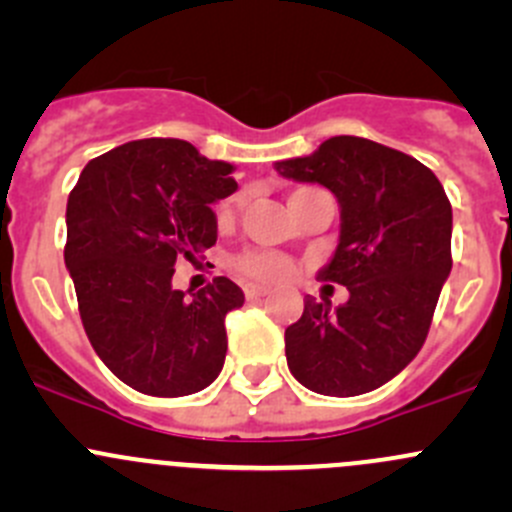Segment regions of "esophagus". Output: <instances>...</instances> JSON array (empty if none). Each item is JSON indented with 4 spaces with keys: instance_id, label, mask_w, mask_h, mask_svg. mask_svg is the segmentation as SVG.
<instances>
[{
    "instance_id": "esophagus-1",
    "label": "esophagus",
    "mask_w": 512,
    "mask_h": 512,
    "mask_svg": "<svg viewBox=\"0 0 512 512\" xmlns=\"http://www.w3.org/2000/svg\"><path fill=\"white\" fill-rule=\"evenodd\" d=\"M267 292H270V289H267V287H262V285H245V297H247V299L265 297Z\"/></svg>"
}]
</instances>
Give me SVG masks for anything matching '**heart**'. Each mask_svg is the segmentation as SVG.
I'll list each match as a JSON object with an SVG mask.
<instances>
[{"instance_id": "b5f03b06", "label": "heart", "mask_w": 512, "mask_h": 512, "mask_svg": "<svg viewBox=\"0 0 512 512\" xmlns=\"http://www.w3.org/2000/svg\"><path fill=\"white\" fill-rule=\"evenodd\" d=\"M317 188H297L292 190L289 200L302 198V195L314 193ZM237 198H230L227 203L220 208V218H227V215L235 210ZM235 270L240 272L242 277H250V280L257 282H280L285 277L292 275V260L280 252H270V250H252L245 252V255L235 257Z\"/></svg>"}]
</instances>
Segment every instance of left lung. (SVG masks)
Masks as SVG:
<instances>
[{
	"label": "left lung",
	"instance_id": "8db88e82",
	"mask_svg": "<svg viewBox=\"0 0 512 512\" xmlns=\"http://www.w3.org/2000/svg\"><path fill=\"white\" fill-rule=\"evenodd\" d=\"M275 168L334 193L342 232L317 280L349 289L337 309L304 299L302 317L285 329L289 371L324 396L379 389L421 352L451 275L446 190L416 158L359 136H334Z\"/></svg>",
	"mask_w": 512,
	"mask_h": 512
}]
</instances>
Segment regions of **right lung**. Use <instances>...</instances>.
I'll return each instance as SVG.
<instances>
[{"label": "right lung", "instance_id": "1", "mask_svg": "<svg viewBox=\"0 0 512 512\" xmlns=\"http://www.w3.org/2000/svg\"><path fill=\"white\" fill-rule=\"evenodd\" d=\"M232 170L188 141L143 138L89 160L71 190L64 262L86 337L141 394L188 396L223 371L225 314L245 294L227 277L190 295L170 282L178 257L218 240L213 205L237 190Z\"/></svg>", "mask_w": 512, "mask_h": 512}]
</instances>
